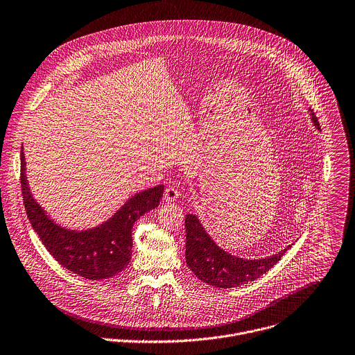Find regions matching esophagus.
<instances>
[{
    "mask_svg": "<svg viewBox=\"0 0 355 355\" xmlns=\"http://www.w3.org/2000/svg\"><path fill=\"white\" fill-rule=\"evenodd\" d=\"M179 196H180V193H179V190H178L175 186H169V187L165 189L164 198H165L166 202H173V201H176V200L179 198Z\"/></svg>",
    "mask_w": 355,
    "mask_h": 355,
    "instance_id": "obj_1",
    "label": "esophagus"
}]
</instances>
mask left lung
Returning <instances> with one entry per match:
<instances>
[{"instance_id": "8db88e82", "label": "left lung", "mask_w": 355, "mask_h": 355, "mask_svg": "<svg viewBox=\"0 0 355 355\" xmlns=\"http://www.w3.org/2000/svg\"><path fill=\"white\" fill-rule=\"evenodd\" d=\"M313 126L320 132L316 115L309 108ZM186 229V263L189 269L204 283L216 288H233L252 282L266 273L280 261L291 247L259 259H245L236 257L220 248L202 226L201 220L189 214L184 219Z\"/></svg>"}]
</instances>
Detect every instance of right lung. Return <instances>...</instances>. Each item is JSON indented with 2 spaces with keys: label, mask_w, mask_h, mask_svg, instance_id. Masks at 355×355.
I'll list each match as a JSON object with an SVG mask.
<instances>
[{
  "label": "right lung",
  "mask_w": 355,
  "mask_h": 355,
  "mask_svg": "<svg viewBox=\"0 0 355 355\" xmlns=\"http://www.w3.org/2000/svg\"><path fill=\"white\" fill-rule=\"evenodd\" d=\"M21 183L28 218L44 247L65 269L89 280L110 279L125 269L132 258L133 225L141 215L155 209L164 194V184L139 191L105 222L78 230L57 223L33 197L26 178L24 147Z\"/></svg>",
  "instance_id": "right-lung-1"
}]
</instances>
